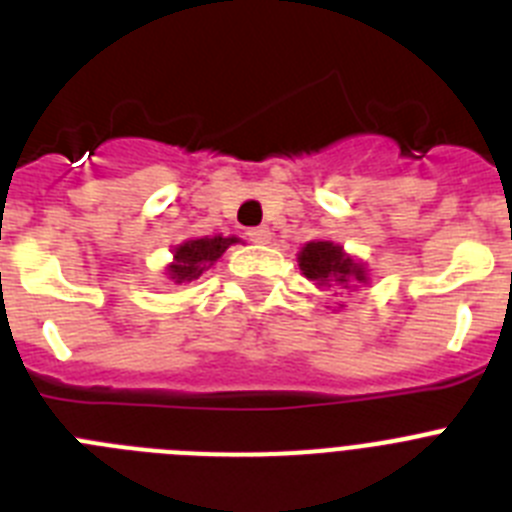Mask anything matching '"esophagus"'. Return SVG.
<instances>
[{
  "mask_svg": "<svg viewBox=\"0 0 512 512\" xmlns=\"http://www.w3.org/2000/svg\"><path fill=\"white\" fill-rule=\"evenodd\" d=\"M246 235L251 243H269L271 241V230L266 228V225H261V228H251Z\"/></svg>",
  "mask_w": 512,
  "mask_h": 512,
  "instance_id": "1",
  "label": "esophagus"
}]
</instances>
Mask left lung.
<instances>
[{
  "label": "left lung",
  "instance_id": "8db88e82",
  "mask_svg": "<svg viewBox=\"0 0 512 512\" xmlns=\"http://www.w3.org/2000/svg\"><path fill=\"white\" fill-rule=\"evenodd\" d=\"M297 264H300L302 274L320 289H356L361 284H369V269L364 261L343 251L341 243H305L297 253Z\"/></svg>",
  "mask_w": 512,
  "mask_h": 512
}]
</instances>
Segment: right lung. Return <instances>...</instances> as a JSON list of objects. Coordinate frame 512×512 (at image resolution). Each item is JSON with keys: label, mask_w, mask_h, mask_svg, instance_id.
Listing matches in <instances>:
<instances>
[{"label": "right lung", "mask_w": 512, "mask_h": 512, "mask_svg": "<svg viewBox=\"0 0 512 512\" xmlns=\"http://www.w3.org/2000/svg\"><path fill=\"white\" fill-rule=\"evenodd\" d=\"M233 243H241L235 235H202V238H187L174 246V259L166 264V277L174 284H187L200 279L205 271L217 264V259L228 251Z\"/></svg>", "instance_id": "obj_1"}]
</instances>
